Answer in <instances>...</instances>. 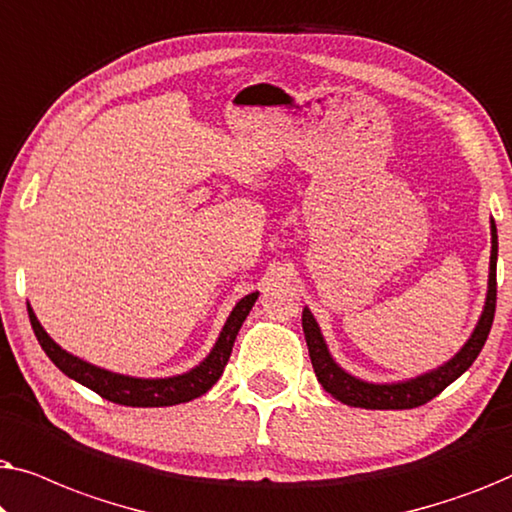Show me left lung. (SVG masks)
Instances as JSON below:
<instances>
[{
    "label": "left lung",
    "instance_id": "left-lung-1",
    "mask_svg": "<svg viewBox=\"0 0 512 512\" xmlns=\"http://www.w3.org/2000/svg\"><path fill=\"white\" fill-rule=\"evenodd\" d=\"M496 254H499V242H496V226L492 221V258H489V291L485 312H482L471 340L461 347V352L454 356L452 361H447L445 366L433 370V373L417 377V380L398 384H368L347 375L345 370L331 359V354H328L326 342L321 338V331L317 321L312 317V312L303 310V331L307 349H310L312 368L314 373H317L321 387H324L333 398H338L340 403L366 410H410L429 403L431 398H436L440 391L450 387L459 375H464L466 370L473 366V361L478 359L482 347H485L489 331H492V321L496 312Z\"/></svg>",
    "mask_w": 512,
    "mask_h": 512
}]
</instances>
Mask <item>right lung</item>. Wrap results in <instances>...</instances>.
I'll use <instances>...</instances> for the list:
<instances>
[{
  "label": "right lung",
  "instance_id": "1",
  "mask_svg": "<svg viewBox=\"0 0 512 512\" xmlns=\"http://www.w3.org/2000/svg\"><path fill=\"white\" fill-rule=\"evenodd\" d=\"M256 298L258 293H249V296H244L240 303L235 305L226 326H223L219 340H216L212 354H209L198 368H193L191 373L167 377V380H139V377L116 375L109 373V370L90 366V363L67 354L65 349L58 347L51 338H48V333L41 328L30 305H27V314H30L34 335H37L41 349H44L48 359H51L67 377L81 382L83 387L93 389L95 394H100L111 403L130 405V408H165V405L193 401V398L207 394V391L214 387L216 380L223 375V368H226V363L230 359V352H233L237 331H240L242 321L247 319L249 310L254 307Z\"/></svg>",
  "mask_w": 512,
  "mask_h": 512
}]
</instances>
